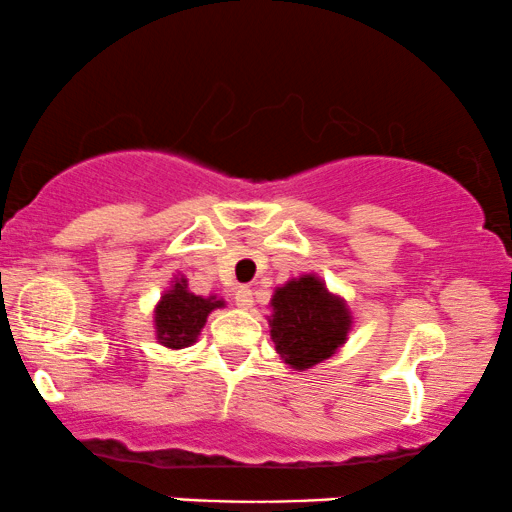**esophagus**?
Returning a JSON list of instances; mask_svg holds the SVG:
<instances>
[{
	"instance_id": "34e87169",
	"label": "esophagus",
	"mask_w": 512,
	"mask_h": 512,
	"mask_svg": "<svg viewBox=\"0 0 512 512\" xmlns=\"http://www.w3.org/2000/svg\"><path fill=\"white\" fill-rule=\"evenodd\" d=\"M236 304L241 309H250L252 307V290L250 288H238L236 290Z\"/></svg>"
}]
</instances>
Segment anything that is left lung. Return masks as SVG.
I'll return each mask as SVG.
<instances>
[{
	"label": "left lung",
	"instance_id": "1",
	"mask_svg": "<svg viewBox=\"0 0 512 512\" xmlns=\"http://www.w3.org/2000/svg\"><path fill=\"white\" fill-rule=\"evenodd\" d=\"M271 340L295 371H307L333 357L352 331V314L342 297L328 293L319 276L290 278L271 297Z\"/></svg>",
	"mask_w": 512,
	"mask_h": 512
}]
</instances>
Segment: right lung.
<instances>
[{"instance_id":"add662e5","label":"right lung","mask_w":512,"mask_h":512,"mask_svg":"<svg viewBox=\"0 0 512 512\" xmlns=\"http://www.w3.org/2000/svg\"><path fill=\"white\" fill-rule=\"evenodd\" d=\"M224 307V300L193 295L184 276H174L170 290L155 304V338L170 349H184L198 340L210 312Z\"/></svg>"}]
</instances>
